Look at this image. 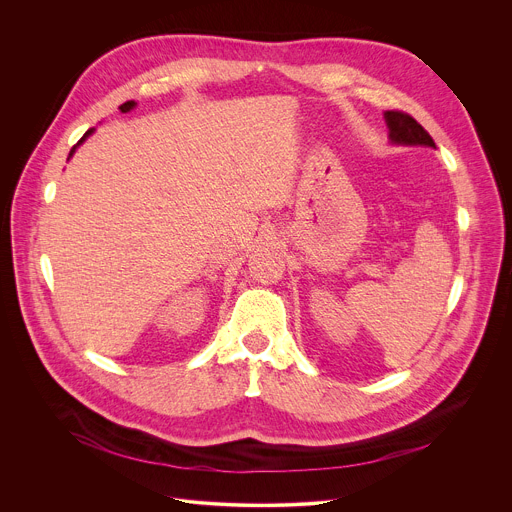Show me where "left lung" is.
Returning <instances> with one entry per match:
<instances>
[{
  "mask_svg": "<svg viewBox=\"0 0 512 512\" xmlns=\"http://www.w3.org/2000/svg\"><path fill=\"white\" fill-rule=\"evenodd\" d=\"M385 123L389 127V141L395 145H423L433 148L435 143L431 135L407 113L401 111H385Z\"/></svg>",
  "mask_w": 512,
  "mask_h": 512,
  "instance_id": "1",
  "label": "left lung"
}]
</instances>
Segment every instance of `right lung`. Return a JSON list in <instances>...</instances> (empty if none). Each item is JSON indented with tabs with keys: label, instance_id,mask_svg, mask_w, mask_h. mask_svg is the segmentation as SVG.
Wrapping results in <instances>:
<instances>
[{
	"label": "right lung",
	"instance_id": "right-lung-1",
	"mask_svg": "<svg viewBox=\"0 0 512 512\" xmlns=\"http://www.w3.org/2000/svg\"><path fill=\"white\" fill-rule=\"evenodd\" d=\"M135 105H137L135 101H127V103H123V105H121L119 109H121V113H127V111H131V109H135ZM93 131H95V127H91V129H89V131H87V133H85V135H83V137L79 139V143L75 145V148H72V150H70V154H68V160H70L72 156H75V152H77V148H79V145H81V143H83V141H85V139H87L89 135H93Z\"/></svg>",
	"mask_w": 512,
	"mask_h": 512
}]
</instances>
